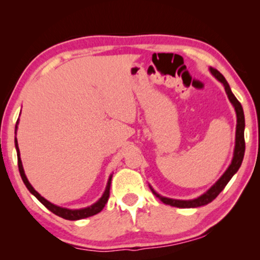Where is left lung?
I'll use <instances>...</instances> for the list:
<instances>
[{"label":"left lung","instance_id":"left-lung-1","mask_svg":"<svg viewBox=\"0 0 260 260\" xmlns=\"http://www.w3.org/2000/svg\"><path fill=\"white\" fill-rule=\"evenodd\" d=\"M210 72L212 76L217 79L219 82L222 83V86L225 87V91L228 96V100L233 104V107L235 109L236 112V132H235V148H234V153H233V159L231 161L230 166L227 167V170L223 172V174L218 179V181L215 182L212 187H210L208 190L204 193H202L201 196L196 197V199L192 200H174L170 199V197H164L158 193L157 191L153 190V188L149 184L151 191L155 193L156 197H158L162 203L175 206V208H181V209H190V208H199V206L206 205L212 202L215 197H217L220 192L223 190V188L226 187V184L230 182V180L233 178L237 171H239L240 166L242 164V160H243L244 157V151H245V142H244V127H245V120H244V112L243 108H242L241 103L237 101V99L232 93V89L230 85H228L227 80L225 77L220 73L218 70L210 68Z\"/></svg>","mask_w":260,"mask_h":260}]
</instances>
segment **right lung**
Segmentation results:
<instances>
[{"mask_svg":"<svg viewBox=\"0 0 260 260\" xmlns=\"http://www.w3.org/2000/svg\"><path fill=\"white\" fill-rule=\"evenodd\" d=\"M18 124H19V119L17 120L16 124V128H15V133L17 134V129H18ZM15 146H16V151H17V157H18V167H19V173L20 177L23 179V181L25 183L26 188L28 189L29 192L34 195L37 199L41 202V203L46 206V208L51 211L52 213H55L56 215H58L60 218H64L67 220H80V219H85L88 217H91V215L98 214L99 212L103 210V208L107 204V202L109 200L110 196V186H111V180H112V174L109 177L107 187H105V190L103 192V195L101 196V199L95 202L94 204H91L90 206H87V208H82V209H67V208H61V206L52 204L51 202L47 201L45 197H42L40 193H39L35 189L32 187V184L29 183L28 179L26 178L24 167H23V162H21L20 159V151L18 148V141H17V138H15Z\"/></svg>","mask_w":260,"mask_h":260,"instance_id":"right-lung-1","label":"right lung"}]
</instances>
